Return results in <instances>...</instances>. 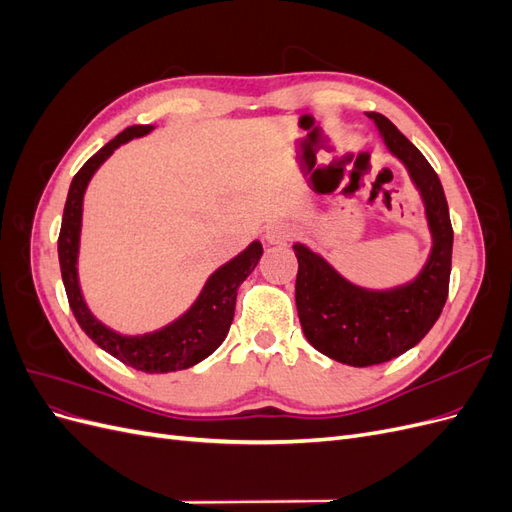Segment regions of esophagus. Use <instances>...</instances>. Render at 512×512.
<instances>
[{"mask_svg":"<svg viewBox=\"0 0 512 512\" xmlns=\"http://www.w3.org/2000/svg\"><path fill=\"white\" fill-rule=\"evenodd\" d=\"M290 237H292V228H290L288 224H284V222L271 224V226L267 228V232H265V239H267V243H271V245L284 243V241H288Z\"/></svg>","mask_w":512,"mask_h":512,"instance_id":"1","label":"esophagus"}]
</instances>
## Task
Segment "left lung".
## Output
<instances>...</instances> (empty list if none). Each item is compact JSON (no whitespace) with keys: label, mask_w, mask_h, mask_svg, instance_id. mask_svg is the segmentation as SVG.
<instances>
[{"label":"left lung","mask_w":512,"mask_h":512,"mask_svg":"<svg viewBox=\"0 0 512 512\" xmlns=\"http://www.w3.org/2000/svg\"><path fill=\"white\" fill-rule=\"evenodd\" d=\"M367 117L421 192L431 252L412 282L369 290L348 282L307 245H292L299 260L294 299L307 342L329 359L352 367L386 363L421 342L442 314L453 258L451 215L436 170L384 115Z\"/></svg>","instance_id":"1"}]
</instances>
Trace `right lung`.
Here are the masks:
<instances>
[{
    "instance_id": "obj_1",
    "label": "right lung",
    "mask_w": 512,
    "mask_h": 512,
    "mask_svg": "<svg viewBox=\"0 0 512 512\" xmlns=\"http://www.w3.org/2000/svg\"><path fill=\"white\" fill-rule=\"evenodd\" d=\"M151 130L153 126L126 128L121 134H117L111 143H106L96 156H91L79 173L74 175L66 198L64 220H61L57 252L61 280H64L66 286L72 314L76 322L81 324V329L94 339V344H98L102 350L113 354L115 359L134 369L147 371V374H168V371L188 369L200 363L207 359L209 354L218 350V346L224 342L232 318H235L237 288L245 282V277L256 269L262 256V245L260 241H254L247 245L239 256L228 260L226 265H222L209 277L205 288L200 290L198 299L188 312L153 333L121 335L113 329H108L106 324H102L89 312L79 286V269H76L85 190L96 170L111 158V153L119 145L132 141V138L145 136Z\"/></svg>"
}]
</instances>
